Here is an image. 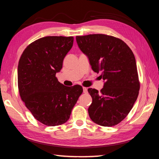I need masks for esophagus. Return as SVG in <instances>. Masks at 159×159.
Returning a JSON list of instances; mask_svg holds the SVG:
<instances>
[{"label": "esophagus", "instance_id": "obj_1", "mask_svg": "<svg viewBox=\"0 0 159 159\" xmlns=\"http://www.w3.org/2000/svg\"><path fill=\"white\" fill-rule=\"evenodd\" d=\"M83 92H84V93H88V88H87L83 87Z\"/></svg>", "mask_w": 159, "mask_h": 159}]
</instances>
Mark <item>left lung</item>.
I'll use <instances>...</instances> for the list:
<instances>
[{
    "label": "left lung",
    "instance_id": "8db88e82",
    "mask_svg": "<svg viewBox=\"0 0 159 159\" xmlns=\"http://www.w3.org/2000/svg\"><path fill=\"white\" fill-rule=\"evenodd\" d=\"M77 44L88 57L94 72L105 80L99 92L89 88L92 102L90 119L103 126H112L127 116L140 89L136 62L131 48L117 37L104 34L76 37Z\"/></svg>",
    "mask_w": 159,
    "mask_h": 159
}]
</instances>
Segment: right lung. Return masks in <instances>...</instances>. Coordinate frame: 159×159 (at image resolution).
Masks as SVG:
<instances>
[{"label": "right lung", "mask_w": 159, "mask_h": 159, "mask_svg": "<svg viewBox=\"0 0 159 159\" xmlns=\"http://www.w3.org/2000/svg\"><path fill=\"white\" fill-rule=\"evenodd\" d=\"M73 42V37H42L28 45L19 59L20 97L33 117L44 125L67 122L83 92L82 86L67 87L56 76Z\"/></svg>", "instance_id": "obj_1"}]
</instances>
